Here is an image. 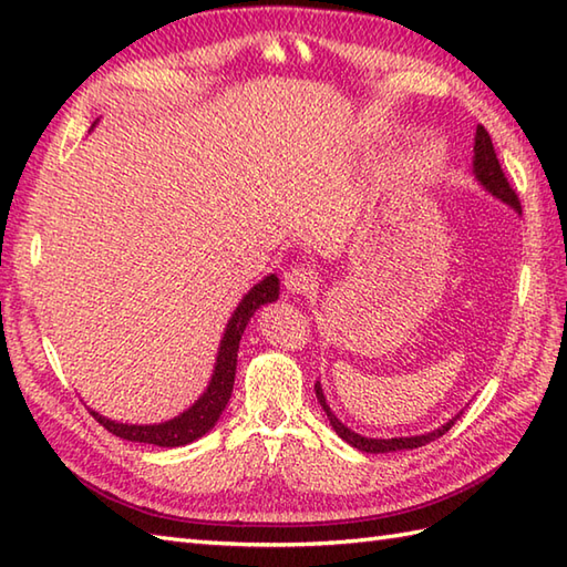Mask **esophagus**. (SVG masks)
<instances>
[{"label": "esophagus", "mask_w": 567, "mask_h": 567, "mask_svg": "<svg viewBox=\"0 0 567 567\" xmlns=\"http://www.w3.org/2000/svg\"><path fill=\"white\" fill-rule=\"evenodd\" d=\"M285 287L290 290L292 295H305L309 292L311 287H315V275H311V270L302 268V265H292V268L285 270Z\"/></svg>", "instance_id": "esophagus-1"}]
</instances>
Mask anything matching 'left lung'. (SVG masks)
I'll return each instance as SVG.
<instances>
[{
  "label": "left lung",
  "mask_w": 567,
  "mask_h": 567,
  "mask_svg": "<svg viewBox=\"0 0 567 567\" xmlns=\"http://www.w3.org/2000/svg\"><path fill=\"white\" fill-rule=\"evenodd\" d=\"M473 173H475V177H477V183L483 185V187L489 192L492 197L502 199L504 204H509V207H514L516 212L522 214V202H519V197H516V192L512 189L509 179L504 177V171H502V165H499V158H497V153H495V146H492V138H489L487 128H485L483 124L477 126V134H475ZM315 390H317V400H319V404H321L323 412H327V416H329V421H331L333 431L339 433V436H341L346 443H351L353 449H358V451H365V453H392V451L421 449V445H426V443H431V441L441 439L443 433L449 431V429L455 424L457 416H461V414H457V416H453V419L445 421V424H443L441 429H433V431H429V433H421V436H404V439H368V436H360V433L351 431V429H348L346 424H341L339 419H336V414L331 412V406L327 404V396H323V392H321V384H319V382L315 384Z\"/></svg>",
  "instance_id": "left-lung-1"
}]
</instances>
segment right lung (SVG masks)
Returning a JSON list of instances; mask_svg holds the SVG:
<instances>
[{"label": "right lung", "mask_w": 567, "mask_h": 567, "mask_svg": "<svg viewBox=\"0 0 567 567\" xmlns=\"http://www.w3.org/2000/svg\"><path fill=\"white\" fill-rule=\"evenodd\" d=\"M277 297H280V280H277V275H268L262 277V280L252 287L244 299H240L231 319L226 323L209 388L204 390V394L187 409V412H183L171 421H163V424H151V426L118 424V421L106 419L97 412H92V409L90 414L118 439L136 441V443H153V445H161V449H175V445H187L192 441L202 439L204 433L214 429L228 400H231L238 343H240V336L246 331V323L250 321L252 315H256V309L275 302Z\"/></svg>", "instance_id": "obj_1"}]
</instances>
